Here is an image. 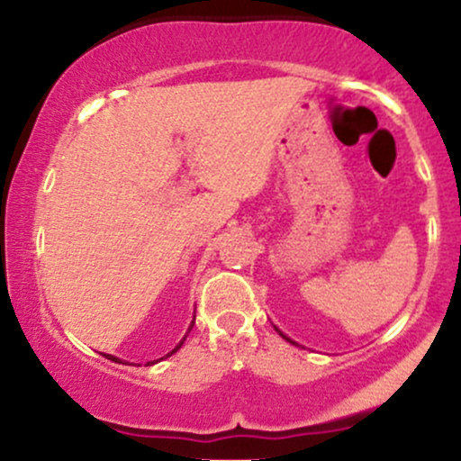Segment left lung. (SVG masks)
<instances>
[{"instance_id": "obj_1", "label": "left lung", "mask_w": 461, "mask_h": 461, "mask_svg": "<svg viewBox=\"0 0 461 461\" xmlns=\"http://www.w3.org/2000/svg\"><path fill=\"white\" fill-rule=\"evenodd\" d=\"M273 327H275V325H273ZM275 330H277V327H275ZM277 331H279V330H277ZM279 336H282V338H284V340H288V342H290V345H297V342H294V340H290V338H288V336H285V333H284V331H279ZM297 347H299V345H297Z\"/></svg>"}]
</instances>
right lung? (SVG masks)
<instances>
[{
  "instance_id": "1",
  "label": "right lung",
  "mask_w": 461,
  "mask_h": 461,
  "mask_svg": "<svg viewBox=\"0 0 461 461\" xmlns=\"http://www.w3.org/2000/svg\"><path fill=\"white\" fill-rule=\"evenodd\" d=\"M193 325H194V319H193V322H190L188 331H190V330H193ZM188 331H186V336H188ZM186 336H184V338H182V340H179V342H177V345H176V348H173V351H168V353H167V357H168V356H173V353H177V351H179V348H182V345H184V340H186ZM104 356H105V357H108V359H113V362L125 364V362H123V359H119V357H116V356H110V353H104ZM160 359H164V357H160ZM147 364H149V366H151V364H156V362H147Z\"/></svg>"
}]
</instances>
